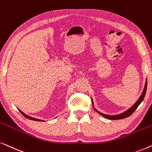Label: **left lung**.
Returning <instances> with one entry per match:
<instances>
[{"instance_id":"left-lung-1","label":"left lung","mask_w":152,"mask_h":152,"mask_svg":"<svg viewBox=\"0 0 152 152\" xmlns=\"http://www.w3.org/2000/svg\"><path fill=\"white\" fill-rule=\"evenodd\" d=\"M147 86V81L146 80V83H145V88H144V90H143L142 94H141L140 96L139 99L137 101L136 103H135V104L133 105V106L131 107V108H129V110H127L126 111H125L124 113H122V114L117 115H112V116H111V115H104L102 113L98 112V111H97V112L99 113L101 115H102L103 117H106V119H108V120H120V119H124V118H126V117H129L133 112H134L135 110H136L139 105L141 104V102H142V100L144 99V97L145 96V94H146Z\"/></svg>"}]
</instances>
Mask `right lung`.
<instances>
[{
	"label": "right lung",
	"instance_id": "1",
	"mask_svg": "<svg viewBox=\"0 0 152 152\" xmlns=\"http://www.w3.org/2000/svg\"><path fill=\"white\" fill-rule=\"evenodd\" d=\"M19 111H20V112H21V114L23 115L24 117H26V118H27V119H29V120H35V121H39V122H41V121H42V122H43V120H37V119H35V118H32V117H30V116H28V115H26V114H24V113H22L21 110H19Z\"/></svg>",
	"mask_w": 152,
	"mask_h": 152
}]
</instances>
